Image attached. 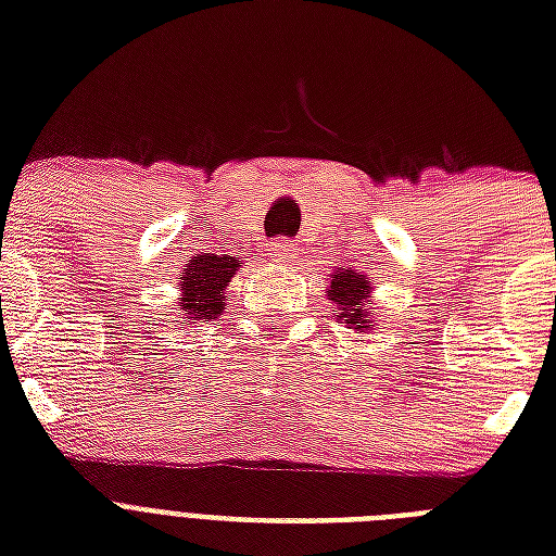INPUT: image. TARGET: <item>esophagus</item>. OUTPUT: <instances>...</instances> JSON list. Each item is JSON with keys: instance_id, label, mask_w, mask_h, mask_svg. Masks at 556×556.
Returning <instances> with one entry per match:
<instances>
[{"instance_id": "esophagus-1", "label": "esophagus", "mask_w": 556, "mask_h": 556, "mask_svg": "<svg viewBox=\"0 0 556 556\" xmlns=\"http://www.w3.org/2000/svg\"><path fill=\"white\" fill-rule=\"evenodd\" d=\"M270 256L277 262H291L296 256V248L288 239H277V242L270 244Z\"/></svg>"}]
</instances>
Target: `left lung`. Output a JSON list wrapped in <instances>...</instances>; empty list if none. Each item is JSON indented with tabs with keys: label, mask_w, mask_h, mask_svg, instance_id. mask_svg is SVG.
<instances>
[{
	"label": "left lung",
	"mask_w": 556,
	"mask_h": 556,
	"mask_svg": "<svg viewBox=\"0 0 556 556\" xmlns=\"http://www.w3.org/2000/svg\"><path fill=\"white\" fill-rule=\"evenodd\" d=\"M329 300L338 305V317L346 320L349 329L371 331V282L366 274L338 268L331 274Z\"/></svg>",
	"instance_id": "8db88e82"
}]
</instances>
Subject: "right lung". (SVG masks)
<instances>
[{
    "label": "right lung",
    "instance_id": "add662e5",
    "mask_svg": "<svg viewBox=\"0 0 556 556\" xmlns=\"http://www.w3.org/2000/svg\"><path fill=\"white\" fill-rule=\"evenodd\" d=\"M242 268V262L236 256H213V253H199L181 270L178 286H181V312L187 323L195 320H216L225 312V288L230 286L236 270Z\"/></svg>",
    "mask_w": 556,
    "mask_h": 556
}]
</instances>
